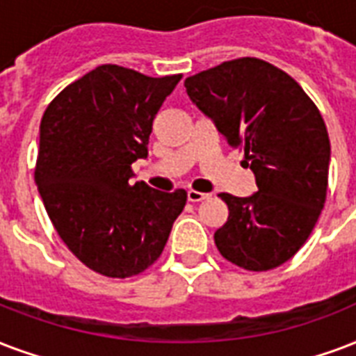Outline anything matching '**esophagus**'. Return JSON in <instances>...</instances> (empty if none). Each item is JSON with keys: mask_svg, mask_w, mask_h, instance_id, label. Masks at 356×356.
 Returning <instances> with one entry per match:
<instances>
[{"mask_svg": "<svg viewBox=\"0 0 356 356\" xmlns=\"http://www.w3.org/2000/svg\"><path fill=\"white\" fill-rule=\"evenodd\" d=\"M209 194H203V192H197V190H188V202L190 203H200L203 200H207Z\"/></svg>", "mask_w": 356, "mask_h": 356, "instance_id": "obj_1", "label": "esophagus"}]
</instances>
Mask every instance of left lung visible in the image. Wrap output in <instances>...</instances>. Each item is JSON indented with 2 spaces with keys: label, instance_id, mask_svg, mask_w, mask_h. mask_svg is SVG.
I'll return each mask as SVG.
<instances>
[{
  "label": "left lung",
  "instance_id": "8db88e82",
  "mask_svg": "<svg viewBox=\"0 0 356 356\" xmlns=\"http://www.w3.org/2000/svg\"><path fill=\"white\" fill-rule=\"evenodd\" d=\"M184 88L256 175L250 197L218 194L229 216L214 233L216 248L246 270L280 267L308 241L327 200L330 142L321 113L291 76L257 58L202 70Z\"/></svg>",
  "mask_w": 356,
  "mask_h": 356
}]
</instances>
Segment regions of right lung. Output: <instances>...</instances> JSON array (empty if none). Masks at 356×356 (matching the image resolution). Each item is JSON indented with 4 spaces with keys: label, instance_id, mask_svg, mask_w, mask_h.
<instances>
[{
    "label": "right lung",
    "instance_id": "obj_1",
    "mask_svg": "<svg viewBox=\"0 0 356 356\" xmlns=\"http://www.w3.org/2000/svg\"><path fill=\"white\" fill-rule=\"evenodd\" d=\"M181 78L100 65L42 115L35 183L61 241L99 275L129 278L151 267L186 205L183 188L130 181L132 162L147 156L154 115Z\"/></svg>",
    "mask_w": 356,
    "mask_h": 356
}]
</instances>
